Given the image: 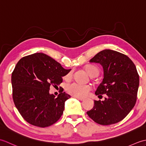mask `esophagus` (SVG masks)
I'll return each mask as SVG.
<instances>
[{
    "mask_svg": "<svg viewBox=\"0 0 146 146\" xmlns=\"http://www.w3.org/2000/svg\"><path fill=\"white\" fill-rule=\"evenodd\" d=\"M73 97H75V98H77V99H78V100H81V101H83V100H85V98H84L80 97H76V96H73Z\"/></svg>",
    "mask_w": 146,
    "mask_h": 146,
    "instance_id": "1",
    "label": "esophagus"
}]
</instances>
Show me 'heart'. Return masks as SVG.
<instances>
[{"label": "heart", "mask_w": 146, "mask_h": 146, "mask_svg": "<svg viewBox=\"0 0 146 146\" xmlns=\"http://www.w3.org/2000/svg\"><path fill=\"white\" fill-rule=\"evenodd\" d=\"M86 73L90 77H95L98 75L99 70L97 67L92 65H88L84 68ZM72 78V72L68 73L64 76V78L66 80H70ZM66 90L68 93L74 96L80 97H84L87 95L90 90V86L86 85H81L78 83H72L68 85Z\"/></svg>", "instance_id": "1"}]
</instances>
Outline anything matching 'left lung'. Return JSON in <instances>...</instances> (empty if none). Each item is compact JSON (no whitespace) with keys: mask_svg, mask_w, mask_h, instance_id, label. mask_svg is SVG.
Masks as SVG:
<instances>
[{"mask_svg":"<svg viewBox=\"0 0 146 146\" xmlns=\"http://www.w3.org/2000/svg\"><path fill=\"white\" fill-rule=\"evenodd\" d=\"M103 67L104 78L95 95L106 94L104 101L94 100L86 113L98 124L108 125L123 120L137 100L139 76L134 63L126 55L111 49L99 52L90 60Z\"/></svg>","mask_w":146,"mask_h":146,"instance_id":"left-lung-1","label":"left lung"}]
</instances>
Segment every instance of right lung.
Instances as JSON below:
<instances>
[{
    "instance_id": "obj_1",
    "label": "right lung",
    "mask_w": 146,
    "mask_h": 146,
    "mask_svg": "<svg viewBox=\"0 0 146 146\" xmlns=\"http://www.w3.org/2000/svg\"><path fill=\"white\" fill-rule=\"evenodd\" d=\"M71 71L48 55L36 52L18 61L12 73V97L24 120L39 127L50 126L60 119L64 103L71 96L61 92L56 98L49 87H58Z\"/></svg>"
}]
</instances>
